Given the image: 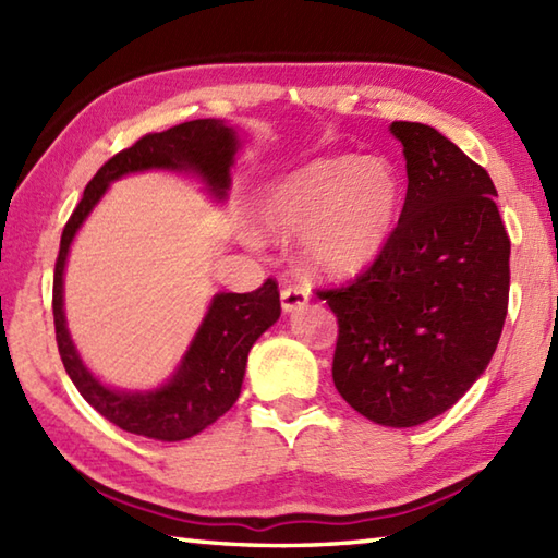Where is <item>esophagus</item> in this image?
<instances>
[{
    "instance_id": "34e87169",
    "label": "esophagus",
    "mask_w": 558,
    "mask_h": 558,
    "mask_svg": "<svg viewBox=\"0 0 558 558\" xmlns=\"http://www.w3.org/2000/svg\"><path fill=\"white\" fill-rule=\"evenodd\" d=\"M280 302H282V312H286V314L298 312V310H302L306 302H310V292H306L304 288L290 286V288L280 292Z\"/></svg>"
}]
</instances>
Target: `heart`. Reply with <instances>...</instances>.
Returning a JSON list of instances; mask_svg holds the SVG:
<instances>
[{"mask_svg": "<svg viewBox=\"0 0 558 558\" xmlns=\"http://www.w3.org/2000/svg\"><path fill=\"white\" fill-rule=\"evenodd\" d=\"M400 182L381 158H318L270 182L256 218L270 236H300V264L316 278H348L381 254L398 218Z\"/></svg>", "mask_w": 558, "mask_h": 558, "instance_id": "heart-1", "label": "heart"}]
</instances>
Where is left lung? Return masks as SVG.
<instances>
[{
    "instance_id": "8db88e82",
    "label": "left lung",
    "mask_w": 558,
    "mask_h": 558,
    "mask_svg": "<svg viewBox=\"0 0 558 558\" xmlns=\"http://www.w3.org/2000/svg\"><path fill=\"white\" fill-rule=\"evenodd\" d=\"M408 194L381 254L348 288L316 294L338 316L333 384L366 420L417 426L453 408L499 345L511 240L487 170L434 126L393 122Z\"/></svg>"
}]
</instances>
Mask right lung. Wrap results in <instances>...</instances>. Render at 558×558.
Returning <instances> with one entry per match:
<instances>
[{"instance_id": "right-lung-1", "label": "right lung", "mask_w": 558, "mask_h": 558, "mask_svg": "<svg viewBox=\"0 0 558 558\" xmlns=\"http://www.w3.org/2000/svg\"><path fill=\"white\" fill-rule=\"evenodd\" d=\"M240 146L234 126L222 120H194L177 124L168 132L146 134L132 148L117 153L102 165L88 182L62 232L52 288L57 348L69 378L88 405L129 434L156 438V441H184L222 417L242 393L248 350L278 322V286L268 278L258 290L246 294L218 292L208 304L192 345L168 381L150 390H122L105 386L83 364L69 336L64 316V268L71 242L110 184L122 180L124 174L146 170L189 172L204 182L213 198L225 201Z\"/></svg>"}]
</instances>
